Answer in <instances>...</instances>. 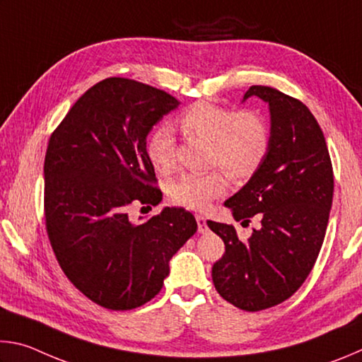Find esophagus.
Segmentation results:
<instances>
[{
  "label": "esophagus",
  "instance_id": "34e87169",
  "mask_svg": "<svg viewBox=\"0 0 362 362\" xmlns=\"http://www.w3.org/2000/svg\"><path fill=\"white\" fill-rule=\"evenodd\" d=\"M196 222H198V231L199 233H207V230H209V226H207V220L204 216H196Z\"/></svg>",
  "mask_w": 362,
  "mask_h": 362
}]
</instances>
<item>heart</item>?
Here are the masks:
<instances>
[{
  "mask_svg": "<svg viewBox=\"0 0 362 362\" xmlns=\"http://www.w3.org/2000/svg\"><path fill=\"white\" fill-rule=\"evenodd\" d=\"M179 124L187 136L211 144L209 164L220 166L233 179L252 175L269 148V129L260 113L198 102L183 112ZM146 156L158 174L168 175L175 169V140L169 126H159L146 140ZM226 183L220 173L185 174L169 188L173 203L204 209L212 199L223 194Z\"/></svg>",
  "mask_w": 362,
  "mask_h": 362,
  "instance_id": "1",
  "label": "heart"
}]
</instances>
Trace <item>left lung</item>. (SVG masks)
Instances as JSON below:
<instances>
[{
    "instance_id": "left-lung-1",
    "label": "left lung",
    "mask_w": 362,
    "mask_h": 362,
    "mask_svg": "<svg viewBox=\"0 0 362 362\" xmlns=\"http://www.w3.org/2000/svg\"><path fill=\"white\" fill-rule=\"evenodd\" d=\"M269 110V148L260 168L225 201L236 222L259 214L260 228L241 238L207 220L225 243L212 281L226 302L246 311L272 308L296 292L320 254L332 207L334 173L326 139L302 102L268 86H250Z\"/></svg>"
}]
</instances>
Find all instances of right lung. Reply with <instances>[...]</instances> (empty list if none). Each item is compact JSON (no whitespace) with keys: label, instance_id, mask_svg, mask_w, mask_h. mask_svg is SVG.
<instances>
[{"label":"right lung","instance_id":"obj_1","mask_svg":"<svg viewBox=\"0 0 362 362\" xmlns=\"http://www.w3.org/2000/svg\"><path fill=\"white\" fill-rule=\"evenodd\" d=\"M179 105L153 86L107 78L79 97L49 139V241L71 284L103 308L150 302L169 274V260L198 230L193 214L180 207H164L142 223L127 212L134 203L161 201L146 137Z\"/></svg>","mask_w":362,"mask_h":362}]
</instances>
